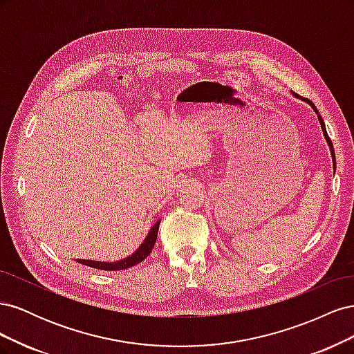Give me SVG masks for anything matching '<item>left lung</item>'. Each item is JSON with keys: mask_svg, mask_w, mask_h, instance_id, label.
<instances>
[{"mask_svg": "<svg viewBox=\"0 0 354 354\" xmlns=\"http://www.w3.org/2000/svg\"><path fill=\"white\" fill-rule=\"evenodd\" d=\"M291 94L294 95V97H297V99H301L299 97L298 94H295L294 91H291ZM303 102H306V103H308L310 104V108H312L313 111H315V113L317 115V120H319V124H320V128H322V131H324V137H325V140H326V143H328V146H329V151H330V156H332V164H334V173H335V152H334V146H332V142H330V138L328 137V133H326V127H325V122H324V120H322V116L319 115V111H317V108L315 106V103L313 102H310L308 99H301Z\"/></svg>", "mask_w": 354, "mask_h": 354, "instance_id": "obj_1", "label": "left lung"}]
</instances>
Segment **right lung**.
Masks as SVG:
<instances>
[{"label":"right lung","mask_w":354,"mask_h":354,"mask_svg":"<svg viewBox=\"0 0 354 354\" xmlns=\"http://www.w3.org/2000/svg\"><path fill=\"white\" fill-rule=\"evenodd\" d=\"M159 223L160 220H158L156 223H153V226L149 230L147 236L145 238V241L142 242V245L131 254L125 257L122 260L118 261H94V260H77V263H81L84 266L93 267V269H99V270H124V269H130V267L142 263L146 257L152 252L155 242H156V236H158V230H159Z\"/></svg>","instance_id":"right-lung-1"}]
</instances>
